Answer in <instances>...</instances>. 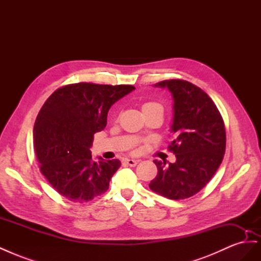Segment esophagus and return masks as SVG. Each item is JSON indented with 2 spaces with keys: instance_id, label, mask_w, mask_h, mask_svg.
I'll return each instance as SVG.
<instances>
[{
  "instance_id": "34e87169",
  "label": "esophagus",
  "mask_w": 261,
  "mask_h": 261,
  "mask_svg": "<svg viewBox=\"0 0 261 261\" xmlns=\"http://www.w3.org/2000/svg\"><path fill=\"white\" fill-rule=\"evenodd\" d=\"M124 163L126 165H128V167H135V165L138 163V160H135V159H125Z\"/></svg>"
}]
</instances>
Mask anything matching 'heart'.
I'll return each mask as SVG.
<instances>
[{
    "instance_id": "heart-1",
    "label": "heart",
    "mask_w": 261,
    "mask_h": 261,
    "mask_svg": "<svg viewBox=\"0 0 261 261\" xmlns=\"http://www.w3.org/2000/svg\"><path fill=\"white\" fill-rule=\"evenodd\" d=\"M154 107H160V106L158 103H154V102H147V103H145L141 109H143V112H144V111H146V110L154 108Z\"/></svg>"
}]
</instances>
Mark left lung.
Wrapping results in <instances>:
<instances>
[{"label": "left lung", "mask_w": 261, "mask_h": 261, "mask_svg": "<svg viewBox=\"0 0 261 261\" xmlns=\"http://www.w3.org/2000/svg\"><path fill=\"white\" fill-rule=\"evenodd\" d=\"M154 87L172 94L173 140L169 149L176 161L165 165V161L154 160L158 174L149 187L169 199L189 198L207 185L223 160L224 123L216 105L199 87L179 80Z\"/></svg>", "instance_id": "8db88e82"}]
</instances>
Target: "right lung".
I'll list each match as a JSON object with an SVG mask.
<instances>
[{
    "label": "right lung",
    "instance_id": "add662e5",
    "mask_svg": "<svg viewBox=\"0 0 261 261\" xmlns=\"http://www.w3.org/2000/svg\"><path fill=\"white\" fill-rule=\"evenodd\" d=\"M128 85L80 83L55 90L34 127L40 170L52 187L70 201H89L108 191L121 161L92 159L93 135L105 129L110 108L132 92Z\"/></svg>",
    "mask_w": 261,
    "mask_h": 261
}]
</instances>
